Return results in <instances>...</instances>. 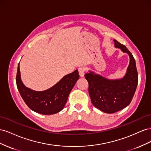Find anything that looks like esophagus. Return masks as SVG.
Here are the masks:
<instances>
[{"label": "esophagus", "instance_id": "1", "mask_svg": "<svg viewBox=\"0 0 151 151\" xmlns=\"http://www.w3.org/2000/svg\"><path fill=\"white\" fill-rule=\"evenodd\" d=\"M78 73L80 77H83L85 75V69L83 67H80L78 68Z\"/></svg>", "mask_w": 151, "mask_h": 151}]
</instances>
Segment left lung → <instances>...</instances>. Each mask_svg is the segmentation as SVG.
<instances>
[{
  "mask_svg": "<svg viewBox=\"0 0 151 151\" xmlns=\"http://www.w3.org/2000/svg\"><path fill=\"white\" fill-rule=\"evenodd\" d=\"M116 48L127 53L130 63L123 78L109 80L89 71L85 75L88 82V92L92 104L106 113H114L130 104L138 84L135 59L127 47L113 40Z\"/></svg>",
  "mask_w": 151,
  "mask_h": 151,
  "instance_id": "1",
  "label": "left lung"
}]
</instances>
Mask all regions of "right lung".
Masks as SVG:
<instances>
[{
	"mask_svg": "<svg viewBox=\"0 0 151 151\" xmlns=\"http://www.w3.org/2000/svg\"><path fill=\"white\" fill-rule=\"evenodd\" d=\"M79 78L78 70L64 76L53 87L44 91H35L26 87L20 76L19 63L16 75V85L23 99L29 109L38 113L49 115L59 113L65 106L68 98Z\"/></svg>",
	"mask_w": 151,
	"mask_h": 151,
	"instance_id": "obj_1",
	"label": "right lung"
}]
</instances>
